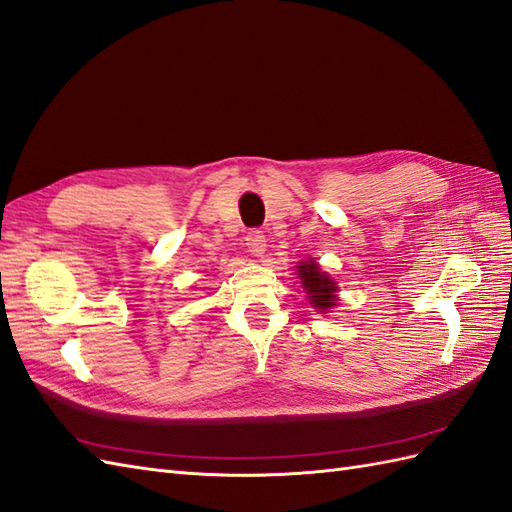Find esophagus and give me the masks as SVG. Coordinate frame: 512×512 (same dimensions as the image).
<instances>
[{
	"mask_svg": "<svg viewBox=\"0 0 512 512\" xmlns=\"http://www.w3.org/2000/svg\"><path fill=\"white\" fill-rule=\"evenodd\" d=\"M245 245L254 256H263L265 247H267V239H265L263 230H249L245 236Z\"/></svg>",
	"mask_w": 512,
	"mask_h": 512,
	"instance_id": "34e87169",
	"label": "esophagus"
}]
</instances>
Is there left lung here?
<instances>
[{
  "instance_id": "1",
  "label": "left lung",
  "mask_w": 512,
  "mask_h": 512,
  "mask_svg": "<svg viewBox=\"0 0 512 512\" xmlns=\"http://www.w3.org/2000/svg\"><path fill=\"white\" fill-rule=\"evenodd\" d=\"M297 276L302 278V286L306 289V293L310 295V304L326 310L332 308L336 302V284L323 276L319 271V267L315 263H302L297 267Z\"/></svg>"
}]
</instances>
